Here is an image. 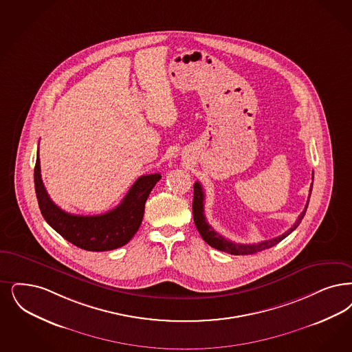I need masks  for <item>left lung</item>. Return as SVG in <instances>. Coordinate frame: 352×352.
<instances>
[{"label":"left lung","mask_w":352,"mask_h":352,"mask_svg":"<svg viewBox=\"0 0 352 352\" xmlns=\"http://www.w3.org/2000/svg\"><path fill=\"white\" fill-rule=\"evenodd\" d=\"M314 178V173L311 174V179ZM311 187H313V183L310 184L309 197H308V201H307V206L304 208V211L300 213V216L297 217V220L295 221V224L291 226L287 232H284L281 236H278L275 239H266V241H262L259 243H250V245H243V243H236V242H232L229 239H226V237H223L220 233H217L213 228H212L207 220H206V214H204V191H203V187L199 182H195L194 184V200H192V214H194V223L197 226V229L201 236V239H204L210 246L220 250V252H226L228 254H233V255H249V254H256L262 250H266L270 249L275 245H278L280 241L285 239L287 236H289L294 230H295L297 226H300L301 220L304 219L305 216V212L308 208V204H309L310 194H311Z\"/></svg>","instance_id":"obj_1"}]
</instances>
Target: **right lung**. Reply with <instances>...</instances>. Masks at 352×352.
Returning <instances> with one entry per match:
<instances>
[{"label": "right lung", "instance_id": "add662e5", "mask_svg": "<svg viewBox=\"0 0 352 352\" xmlns=\"http://www.w3.org/2000/svg\"><path fill=\"white\" fill-rule=\"evenodd\" d=\"M160 179V174L142 175L111 211L96 216H80L63 211L48 197L43 184L39 153L34 169L35 191L44 220L61 237L87 252H107L128 243L140 228L145 201Z\"/></svg>", "mask_w": 352, "mask_h": 352}]
</instances>
